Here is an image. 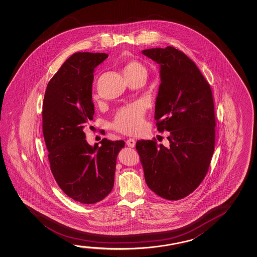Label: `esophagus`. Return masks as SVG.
I'll return each mask as SVG.
<instances>
[{
  "label": "esophagus",
  "mask_w": 257,
  "mask_h": 257,
  "mask_svg": "<svg viewBox=\"0 0 257 257\" xmlns=\"http://www.w3.org/2000/svg\"><path fill=\"white\" fill-rule=\"evenodd\" d=\"M126 145L128 147L134 148L135 146V139H128L126 141Z\"/></svg>",
  "instance_id": "34e87169"
}]
</instances>
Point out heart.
<instances>
[{
	"instance_id": "1",
	"label": "heart",
	"mask_w": 257,
	"mask_h": 257,
	"mask_svg": "<svg viewBox=\"0 0 257 257\" xmlns=\"http://www.w3.org/2000/svg\"><path fill=\"white\" fill-rule=\"evenodd\" d=\"M123 74L126 79L137 77V76L147 75L146 68L143 63L137 60H130L124 64ZM144 106L140 103L133 104L118 110L114 116L113 126L115 130L126 134L135 135L143 129L144 124Z\"/></svg>"
}]
</instances>
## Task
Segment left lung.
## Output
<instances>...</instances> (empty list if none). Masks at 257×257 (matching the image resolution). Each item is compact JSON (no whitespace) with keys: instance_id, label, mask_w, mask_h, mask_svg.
<instances>
[{"instance_id":"8db88e82","label":"left lung","mask_w":257,"mask_h":257,"mask_svg":"<svg viewBox=\"0 0 257 257\" xmlns=\"http://www.w3.org/2000/svg\"><path fill=\"white\" fill-rule=\"evenodd\" d=\"M143 54L160 64L156 125L168 131L169 147L156 140L136 143L149 188L177 201L202 183L214 152V103L210 86L196 64L175 47L151 48Z\"/></svg>"}]
</instances>
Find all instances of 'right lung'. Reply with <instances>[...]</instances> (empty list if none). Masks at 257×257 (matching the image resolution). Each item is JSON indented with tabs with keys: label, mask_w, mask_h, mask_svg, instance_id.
<instances>
[{
	"label": "right lung",
	"mask_w": 257,
	"mask_h": 257,
	"mask_svg": "<svg viewBox=\"0 0 257 257\" xmlns=\"http://www.w3.org/2000/svg\"><path fill=\"white\" fill-rule=\"evenodd\" d=\"M108 57L79 52L70 56L47 84L43 102V135L51 171L63 193L76 202H100L113 189L118 152L123 141L102 140L90 146L84 129L93 120V72Z\"/></svg>",
	"instance_id": "right-lung-1"
}]
</instances>
